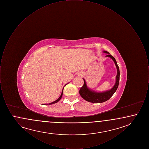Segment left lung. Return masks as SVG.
I'll list each match as a JSON object with an SVG mask.
<instances>
[{"label":"left lung","mask_w":149,"mask_h":149,"mask_svg":"<svg viewBox=\"0 0 149 149\" xmlns=\"http://www.w3.org/2000/svg\"><path fill=\"white\" fill-rule=\"evenodd\" d=\"M103 52L108 54L106 56L107 57H109L113 60L117 68V74L116 77V83L113 87L110 90L107 91L106 92H97L88 88L86 85V83L85 82V79H83L84 85L80 89L79 94L81 95V97L83 99H85V100L91 103H100L108 100L113 95L114 93L116 92L119 85L120 73L119 67L117 65V61L114 58V57L112 56L111 55H110L108 52H107L106 51H104Z\"/></svg>","instance_id":"1"}]
</instances>
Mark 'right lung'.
Masks as SVG:
<instances>
[{
  "instance_id": "1",
  "label": "right lung",
  "mask_w": 149,
  "mask_h": 149,
  "mask_svg": "<svg viewBox=\"0 0 149 149\" xmlns=\"http://www.w3.org/2000/svg\"><path fill=\"white\" fill-rule=\"evenodd\" d=\"M63 90H64V88H63V91H62V93H61V95H60V97L58 98V99L56 100L55 101H54V102H52V103H50L49 104H43V105H47V104H54V103H57L61 98V97H62V96H63Z\"/></svg>"
}]
</instances>
